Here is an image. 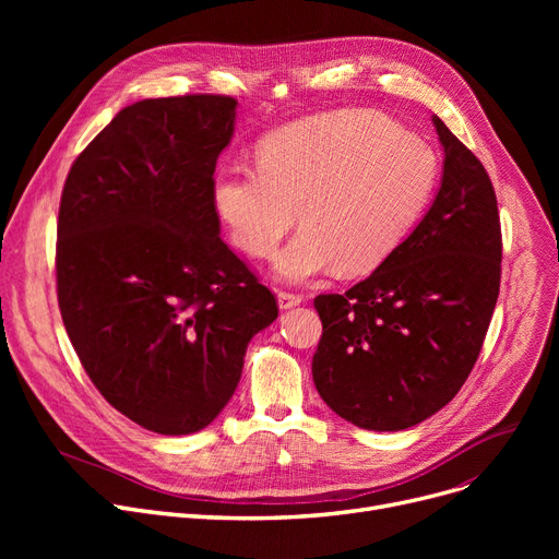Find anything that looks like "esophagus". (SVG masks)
<instances>
[{"label":"esophagus","instance_id":"esophagus-1","mask_svg":"<svg viewBox=\"0 0 559 559\" xmlns=\"http://www.w3.org/2000/svg\"><path fill=\"white\" fill-rule=\"evenodd\" d=\"M301 297L299 295H292V292H278V308L281 310H292V308H297V306H301Z\"/></svg>","mask_w":559,"mask_h":559}]
</instances>
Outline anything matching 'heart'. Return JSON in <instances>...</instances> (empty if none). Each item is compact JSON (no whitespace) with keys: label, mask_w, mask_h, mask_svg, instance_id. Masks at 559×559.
<instances>
[{"label":"heart","mask_w":559,"mask_h":559,"mask_svg":"<svg viewBox=\"0 0 559 559\" xmlns=\"http://www.w3.org/2000/svg\"><path fill=\"white\" fill-rule=\"evenodd\" d=\"M260 167L224 169L213 188L230 240L253 258L274 253L297 222L301 230L276 255L289 283L378 267L419 222L439 160L419 135L369 110L308 117L272 133Z\"/></svg>","instance_id":"b5f03b06"}]
</instances>
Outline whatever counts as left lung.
Wrapping results in <instances>:
<instances>
[{"label":"left lung","mask_w":559,"mask_h":559,"mask_svg":"<svg viewBox=\"0 0 559 559\" xmlns=\"http://www.w3.org/2000/svg\"><path fill=\"white\" fill-rule=\"evenodd\" d=\"M442 186L415 230L362 283L314 299L319 396L365 430H405L472 373L501 285V222L483 163L432 115Z\"/></svg>","instance_id":"8db88e82"}]
</instances>
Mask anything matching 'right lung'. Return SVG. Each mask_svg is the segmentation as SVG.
<instances>
[{"label": "right lung", "mask_w": 559, "mask_h": 559, "mask_svg": "<svg viewBox=\"0 0 559 559\" xmlns=\"http://www.w3.org/2000/svg\"><path fill=\"white\" fill-rule=\"evenodd\" d=\"M222 95L142 99L74 160L58 211L63 324L102 396L138 426L190 435L240 383L272 292L219 238L213 174L235 133Z\"/></svg>", "instance_id": "obj_1"}]
</instances>
